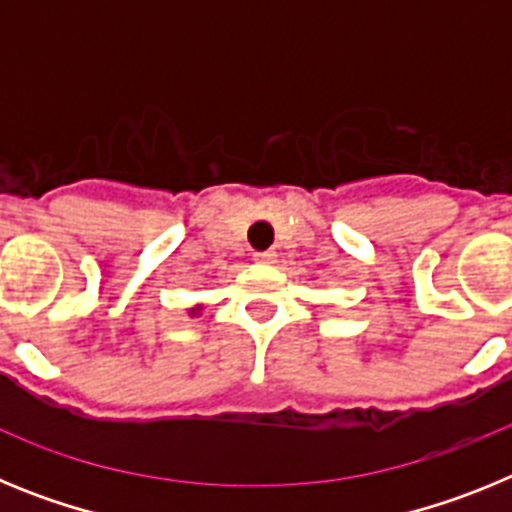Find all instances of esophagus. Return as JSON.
Wrapping results in <instances>:
<instances>
[{
	"label": "esophagus",
	"instance_id": "34e87169",
	"mask_svg": "<svg viewBox=\"0 0 512 512\" xmlns=\"http://www.w3.org/2000/svg\"><path fill=\"white\" fill-rule=\"evenodd\" d=\"M253 261H259V264H274V261H277V253H274V251L253 253Z\"/></svg>",
	"mask_w": 512,
	"mask_h": 512
}]
</instances>
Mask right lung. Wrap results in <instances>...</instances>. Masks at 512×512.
<instances>
[{"instance_id":"add662e5","label":"right lung","mask_w":512,"mask_h":512,"mask_svg":"<svg viewBox=\"0 0 512 512\" xmlns=\"http://www.w3.org/2000/svg\"><path fill=\"white\" fill-rule=\"evenodd\" d=\"M200 312H202V305H194L192 310H189V315H200Z\"/></svg>"}]
</instances>
